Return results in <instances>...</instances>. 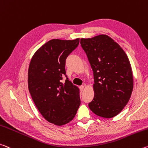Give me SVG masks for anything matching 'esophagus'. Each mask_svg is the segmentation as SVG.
Returning a JSON list of instances; mask_svg holds the SVG:
<instances>
[{
    "mask_svg": "<svg viewBox=\"0 0 148 148\" xmlns=\"http://www.w3.org/2000/svg\"><path fill=\"white\" fill-rule=\"evenodd\" d=\"M79 89H80V91H84V86H79Z\"/></svg>",
    "mask_w": 148,
    "mask_h": 148,
    "instance_id": "34e87169",
    "label": "esophagus"
}]
</instances>
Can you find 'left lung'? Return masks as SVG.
I'll return each mask as SVG.
<instances>
[{"mask_svg":"<svg viewBox=\"0 0 148 148\" xmlns=\"http://www.w3.org/2000/svg\"><path fill=\"white\" fill-rule=\"evenodd\" d=\"M80 43L94 78V97L88 106L97 116H115L127 104L133 90L132 68L127 55L107 35L82 38Z\"/></svg>","mask_w":148,"mask_h":148,"instance_id":"1","label":"left lung"}]
</instances>
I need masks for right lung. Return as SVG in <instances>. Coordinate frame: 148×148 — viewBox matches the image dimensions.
Returning <instances> with one entry per match:
<instances>
[{
    "instance_id": "obj_1",
    "label": "right lung",
    "mask_w": 148,
    "mask_h": 148,
    "mask_svg": "<svg viewBox=\"0 0 148 148\" xmlns=\"http://www.w3.org/2000/svg\"><path fill=\"white\" fill-rule=\"evenodd\" d=\"M74 40L51 39L34 53L28 69V89L37 109L49 123H70L80 105L79 91L66 78V59L79 44Z\"/></svg>"
}]
</instances>
